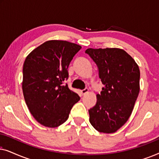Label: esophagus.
<instances>
[{
	"instance_id": "34e87169",
	"label": "esophagus",
	"mask_w": 159,
	"mask_h": 159,
	"mask_svg": "<svg viewBox=\"0 0 159 159\" xmlns=\"http://www.w3.org/2000/svg\"><path fill=\"white\" fill-rule=\"evenodd\" d=\"M88 91H89V90H88V88H85V89H84V90H81V94H82V95H85L86 93H88Z\"/></svg>"
}]
</instances>
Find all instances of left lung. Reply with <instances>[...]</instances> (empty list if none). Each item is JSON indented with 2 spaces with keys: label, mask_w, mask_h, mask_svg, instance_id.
<instances>
[{
  "label": "left lung",
  "mask_w": 159,
  "mask_h": 159,
  "mask_svg": "<svg viewBox=\"0 0 159 159\" xmlns=\"http://www.w3.org/2000/svg\"><path fill=\"white\" fill-rule=\"evenodd\" d=\"M85 53L98 66L103 88L89 111L95 129L113 133L129 119L140 92V69L131 56L122 49L88 48Z\"/></svg>",
  "instance_id": "left-lung-1"
}]
</instances>
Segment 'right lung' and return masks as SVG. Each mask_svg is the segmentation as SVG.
Instances as JSON below:
<instances>
[{
    "label": "right lung",
    "mask_w": 159,
    "mask_h": 159,
    "mask_svg": "<svg viewBox=\"0 0 159 159\" xmlns=\"http://www.w3.org/2000/svg\"><path fill=\"white\" fill-rule=\"evenodd\" d=\"M81 46L64 40H48L34 49L23 65L22 90L30 113L41 125L57 127L69 118L80 101L63 82L71 61Z\"/></svg>",
    "instance_id": "right-lung-1"
}]
</instances>
